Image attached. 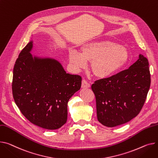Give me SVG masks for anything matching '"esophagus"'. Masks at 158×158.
Segmentation results:
<instances>
[{"instance_id": "obj_1", "label": "esophagus", "mask_w": 158, "mask_h": 158, "mask_svg": "<svg viewBox=\"0 0 158 158\" xmlns=\"http://www.w3.org/2000/svg\"><path fill=\"white\" fill-rule=\"evenodd\" d=\"M82 88H90V85L86 81V80H82V85H81Z\"/></svg>"}]
</instances>
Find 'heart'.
<instances>
[{
  "instance_id": "obj_1",
  "label": "heart",
  "mask_w": 158,
  "mask_h": 158,
  "mask_svg": "<svg viewBox=\"0 0 158 158\" xmlns=\"http://www.w3.org/2000/svg\"><path fill=\"white\" fill-rule=\"evenodd\" d=\"M69 61L76 70L85 69L91 61V70L98 79L108 78L127 65L130 60L128 49L118 42L103 40L83 45L81 52L71 50Z\"/></svg>"
}]
</instances>
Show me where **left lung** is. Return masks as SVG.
Wrapping results in <instances>:
<instances>
[{"label": "left lung", "instance_id": "obj_1", "mask_svg": "<svg viewBox=\"0 0 158 158\" xmlns=\"http://www.w3.org/2000/svg\"><path fill=\"white\" fill-rule=\"evenodd\" d=\"M151 85L148 60L142 55L128 69L94 82L98 121L107 127L127 123L140 112Z\"/></svg>", "mask_w": 158, "mask_h": 158}]
</instances>
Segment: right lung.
I'll return each instance as SVG.
<instances>
[{"instance_id": "1", "label": "right lung", "mask_w": 158, "mask_h": 158, "mask_svg": "<svg viewBox=\"0 0 158 158\" xmlns=\"http://www.w3.org/2000/svg\"><path fill=\"white\" fill-rule=\"evenodd\" d=\"M31 40L15 62L13 98L30 122L44 129L56 130L67 122L68 102L80 89L82 78L66 73L54 58L33 56Z\"/></svg>"}]
</instances>
